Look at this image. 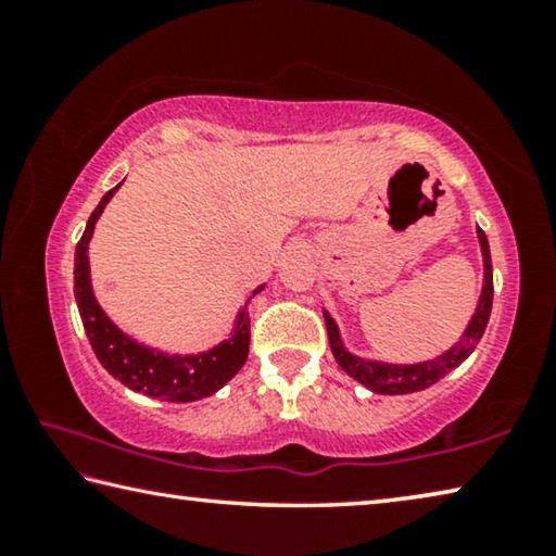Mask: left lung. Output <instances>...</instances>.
<instances>
[{"instance_id":"left-lung-1","label":"left lung","mask_w":556,"mask_h":556,"mask_svg":"<svg viewBox=\"0 0 556 556\" xmlns=\"http://www.w3.org/2000/svg\"><path fill=\"white\" fill-rule=\"evenodd\" d=\"M478 242H481V255H483V291L481 299H478V306L466 331L460 333L458 341L448 348L446 353H441L431 361L421 363H384V361H370V357H361L351 353L343 343L341 331H338V324L333 316L324 308L326 318V331H328V343H331V353L336 363L357 380L363 388H368L375 394H409L427 390L431 384L439 382L446 372L458 368L466 357L473 353V348L481 341L488 326V318H491V306H493V262H491V248H488L485 232L478 228Z\"/></svg>"}]
</instances>
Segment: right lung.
I'll list each match as a JSON object with an SVG mask.
<instances>
[{"instance_id":"obj_1","label":"right lung","mask_w":556,"mask_h":556,"mask_svg":"<svg viewBox=\"0 0 556 556\" xmlns=\"http://www.w3.org/2000/svg\"><path fill=\"white\" fill-rule=\"evenodd\" d=\"M122 186V184H119ZM115 186L112 191L102 195L98 208L88 218L86 232L75 248V301H78V312L86 328L88 341L96 351L98 361L102 363L112 378L119 380L125 388L135 390L147 397H156L164 402H195L218 392L225 382L232 380L235 375L248 361L250 353V316L248 304L250 299L260 294L265 285H260L248 304L240 306L235 316L230 336L218 345L208 348L201 353H164L159 348L144 345L127 336L112 318L102 312L98 304L96 291H92L90 279V257L88 248L96 232V223L105 211L112 195L117 193Z\"/></svg>"}]
</instances>
